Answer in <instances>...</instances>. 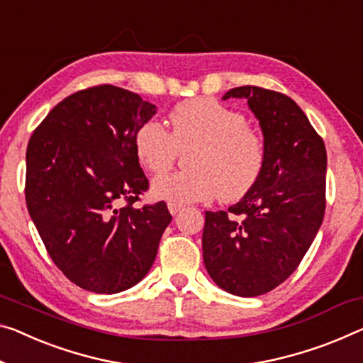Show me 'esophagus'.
<instances>
[{
    "mask_svg": "<svg viewBox=\"0 0 363 363\" xmlns=\"http://www.w3.org/2000/svg\"><path fill=\"white\" fill-rule=\"evenodd\" d=\"M183 209V204H180V203H175V201H170L169 203V211H170V214H178L180 213V211Z\"/></svg>",
    "mask_w": 363,
    "mask_h": 363,
    "instance_id": "34e87169",
    "label": "esophagus"
}]
</instances>
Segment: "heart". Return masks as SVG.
I'll use <instances>...</instances> for the list:
<instances>
[{"mask_svg": "<svg viewBox=\"0 0 363 363\" xmlns=\"http://www.w3.org/2000/svg\"><path fill=\"white\" fill-rule=\"evenodd\" d=\"M169 131L150 118L135 131V154L150 174L174 165L178 150L185 155L186 170L155 178L152 193L175 203H196L217 196L235 203L252 191L263 175L267 147L258 130L247 125L242 111L213 97L177 104L169 113Z\"/></svg>", "mask_w": 363, "mask_h": 363, "instance_id": "heart-1", "label": "heart"}]
</instances>
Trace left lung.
<instances>
[{"instance_id": "left-lung-1", "label": "left lung", "mask_w": 363, "mask_h": 363, "mask_svg": "<svg viewBox=\"0 0 363 363\" xmlns=\"http://www.w3.org/2000/svg\"><path fill=\"white\" fill-rule=\"evenodd\" d=\"M247 99L259 120L267 159L263 175L240 203L206 211L203 259L213 281L238 297L272 291L297 269L326 209V147L294 100L242 86L225 99Z\"/></svg>"}]
</instances>
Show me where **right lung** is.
<instances>
[{
  "mask_svg": "<svg viewBox=\"0 0 363 363\" xmlns=\"http://www.w3.org/2000/svg\"><path fill=\"white\" fill-rule=\"evenodd\" d=\"M154 115L138 94L99 84L55 105L29 139L27 209L53 263L86 291L141 281L172 220L165 201L136 206L149 180L133 138Z\"/></svg>",
  "mask_w": 363,
  "mask_h": 363,
  "instance_id": "add662e5",
  "label": "right lung"
}]
</instances>
